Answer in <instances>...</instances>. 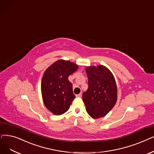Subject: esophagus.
I'll return each instance as SVG.
<instances>
[{"label": "esophagus", "instance_id": "34e87169", "mask_svg": "<svg viewBox=\"0 0 154 154\" xmlns=\"http://www.w3.org/2000/svg\"><path fill=\"white\" fill-rule=\"evenodd\" d=\"M76 97H82V93H80V94H79L76 95Z\"/></svg>", "mask_w": 154, "mask_h": 154}]
</instances>
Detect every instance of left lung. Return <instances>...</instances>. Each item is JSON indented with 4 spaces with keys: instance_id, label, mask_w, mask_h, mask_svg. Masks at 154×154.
I'll use <instances>...</instances> for the list:
<instances>
[{
    "instance_id": "left-lung-1",
    "label": "left lung",
    "mask_w": 154,
    "mask_h": 154,
    "mask_svg": "<svg viewBox=\"0 0 154 154\" xmlns=\"http://www.w3.org/2000/svg\"><path fill=\"white\" fill-rule=\"evenodd\" d=\"M88 89L82 94L85 109L92 118L104 116L112 109L117 100V87L114 76L103 65L88 66Z\"/></svg>"
}]
</instances>
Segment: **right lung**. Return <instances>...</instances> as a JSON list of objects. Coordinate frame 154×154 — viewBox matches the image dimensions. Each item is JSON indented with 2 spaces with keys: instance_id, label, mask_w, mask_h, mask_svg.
I'll return each instance as SVG.
<instances>
[{
  "instance_id": "obj_1",
  "label": "right lung",
  "mask_w": 154,
  "mask_h": 154,
  "mask_svg": "<svg viewBox=\"0 0 154 154\" xmlns=\"http://www.w3.org/2000/svg\"><path fill=\"white\" fill-rule=\"evenodd\" d=\"M78 69V65L67 60H58L46 70L42 80V94L44 104L56 115L67 111L73 100L72 84L68 77Z\"/></svg>"
}]
</instances>
